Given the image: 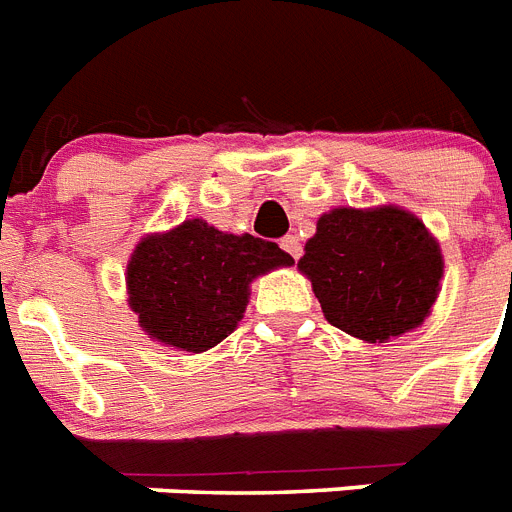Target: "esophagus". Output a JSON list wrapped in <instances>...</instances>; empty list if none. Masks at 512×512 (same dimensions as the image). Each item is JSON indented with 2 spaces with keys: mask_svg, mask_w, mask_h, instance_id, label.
<instances>
[{
  "mask_svg": "<svg viewBox=\"0 0 512 512\" xmlns=\"http://www.w3.org/2000/svg\"><path fill=\"white\" fill-rule=\"evenodd\" d=\"M281 247L286 249V252H289V255L294 257V260H299V257H302V242H299V236L286 234L281 239Z\"/></svg>",
  "mask_w": 512,
  "mask_h": 512,
  "instance_id": "esophagus-1",
  "label": "esophagus"
}]
</instances>
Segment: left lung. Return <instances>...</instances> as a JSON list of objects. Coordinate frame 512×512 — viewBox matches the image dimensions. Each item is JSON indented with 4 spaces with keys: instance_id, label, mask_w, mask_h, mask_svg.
Masks as SVG:
<instances>
[{
    "instance_id": "1",
    "label": "left lung",
    "mask_w": 512,
    "mask_h": 512,
    "mask_svg": "<svg viewBox=\"0 0 512 512\" xmlns=\"http://www.w3.org/2000/svg\"><path fill=\"white\" fill-rule=\"evenodd\" d=\"M442 252L414 213L395 205L320 216L299 270L325 320L369 343L419 328L440 291Z\"/></svg>"
}]
</instances>
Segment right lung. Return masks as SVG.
<instances>
[{"label": "right lung", "instance_id": "add662e5", "mask_svg": "<svg viewBox=\"0 0 512 512\" xmlns=\"http://www.w3.org/2000/svg\"><path fill=\"white\" fill-rule=\"evenodd\" d=\"M294 257L252 234H223L190 218L150 234L127 263V294L140 328L174 349H213L242 320L249 283Z\"/></svg>", "mask_w": 512, "mask_h": 512}]
</instances>
